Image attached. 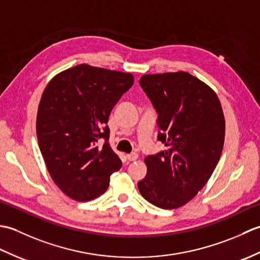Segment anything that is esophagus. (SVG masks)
Segmentation results:
<instances>
[{"mask_svg": "<svg viewBox=\"0 0 260 260\" xmlns=\"http://www.w3.org/2000/svg\"><path fill=\"white\" fill-rule=\"evenodd\" d=\"M126 158L128 159V161H136L137 158H139V155H137L136 153H131V154H126Z\"/></svg>", "mask_w": 260, "mask_h": 260, "instance_id": "esophagus-1", "label": "esophagus"}]
</instances>
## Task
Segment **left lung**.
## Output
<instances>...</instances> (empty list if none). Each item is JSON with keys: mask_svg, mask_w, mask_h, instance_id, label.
<instances>
[{"mask_svg": "<svg viewBox=\"0 0 260 260\" xmlns=\"http://www.w3.org/2000/svg\"><path fill=\"white\" fill-rule=\"evenodd\" d=\"M140 85L157 113V141L167 150L145 157L137 186L161 209L182 207L206 185L221 156L224 117L215 92L189 73L144 75Z\"/></svg>", "mask_w": 260, "mask_h": 260, "instance_id": "8db88e82", "label": "left lung"}]
</instances>
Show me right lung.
<instances>
[{
	"mask_svg": "<svg viewBox=\"0 0 260 260\" xmlns=\"http://www.w3.org/2000/svg\"><path fill=\"white\" fill-rule=\"evenodd\" d=\"M133 82L131 74L78 64L53 77L42 93L39 147L54 183L76 201L102 196L121 168L109 146L107 121Z\"/></svg>",
	"mask_w": 260,
	"mask_h": 260,
	"instance_id": "1",
	"label": "right lung"
}]
</instances>
